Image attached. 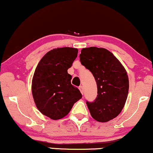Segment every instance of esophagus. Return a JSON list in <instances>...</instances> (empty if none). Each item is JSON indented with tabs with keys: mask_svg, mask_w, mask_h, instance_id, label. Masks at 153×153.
Segmentation results:
<instances>
[{
	"mask_svg": "<svg viewBox=\"0 0 153 153\" xmlns=\"http://www.w3.org/2000/svg\"><path fill=\"white\" fill-rule=\"evenodd\" d=\"M79 89H80V93H81L82 94H83V93H84V90H83V87H82V86H80V87H79Z\"/></svg>",
	"mask_w": 153,
	"mask_h": 153,
	"instance_id": "34e87169",
	"label": "esophagus"
}]
</instances>
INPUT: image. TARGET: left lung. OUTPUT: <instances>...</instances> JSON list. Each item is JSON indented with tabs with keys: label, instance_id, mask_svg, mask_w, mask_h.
Masks as SVG:
<instances>
[{
	"label": "left lung",
	"instance_id": "obj_1",
	"mask_svg": "<svg viewBox=\"0 0 153 153\" xmlns=\"http://www.w3.org/2000/svg\"><path fill=\"white\" fill-rule=\"evenodd\" d=\"M80 60L97 83V97L93 102L86 101L91 116L102 123L116 117L126 104L129 90L126 69L113 53L102 48H82Z\"/></svg>",
	"mask_w": 153,
	"mask_h": 153
}]
</instances>
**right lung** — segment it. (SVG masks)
Listing matches in <instances>:
<instances>
[{
  "mask_svg": "<svg viewBox=\"0 0 153 153\" xmlns=\"http://www.w3.org/2000/svg\"><path fill=\"white\" fill-rule=\"evenodd\" d=\"M73 48H55L40 60L32 81V93L37 108L53 120L62 118L75 102L82 97L78 88L71 84L68 70L78 56Z\"/></svg>",
  "mask_w": 153,
  "mask_h": 153,
  "instance_id": "obj_1",
  "label": "right lung"
}]
</instances>
